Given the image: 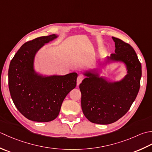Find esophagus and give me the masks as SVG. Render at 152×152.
<instances>
[{"label":"esophagus","mask_w":152,"mask_h":152,"mask_svg":"<svg viewBox=\"0 0 152 152\" xmlns=\"http://www.w3.org/2000/svg\"><path fill=\"white\" fill-rule=\"evenodd\" d=\"M84 79V77L83 75H79L78 77H77V85H79L80 83H81L82 80Z\"/></svg>","instance_id":"obj_1"}]
</instances>
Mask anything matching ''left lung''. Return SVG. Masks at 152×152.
<instances>
[{
    "label": "left lung",
    "instance_id": "left-lung-1",
    "mask_svg": "<svg viewBox=\"0 0 152 152\" xmlns=\"http://www.w3.org/2000/svg\"><path fill=\"white\" fill-rule=\"evenodd\" d=\"M115 53L107 58L126 64L127 75L118 82L110 83L98 74L86 73L87 76L79 85L81 107L90 121L108 125L125 115L138 93L142 77V66L137 53L128 43L112 37Z\"/></svg>",
    "mask_w": 152,
    "mask_h": 152
}]
</instances>
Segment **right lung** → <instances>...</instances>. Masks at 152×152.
I'll use <instances>...</instances> for the list:
<instances>
[{"label": "right lung", "instance_id": "1", "mask_svg": "<svg viewBox=\"0 0 152 152\" xmlns=\"http://www.w3.org/2000/svg\"><path fill=\"white\" fill-rule=\"evenodd\" d=\"M56 37L54 34L24 43L9 66L11 98L18 111L33 121L48 122L56 118L64 98L77 85L76 73L43 77L33 69L37 52Z\"/></svg>", "mask_w": 152, "mask_h": 152}]
</instances>
